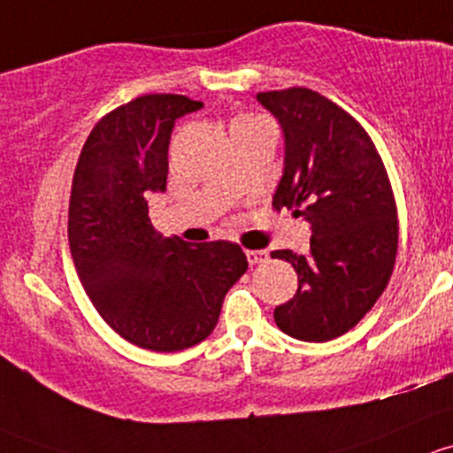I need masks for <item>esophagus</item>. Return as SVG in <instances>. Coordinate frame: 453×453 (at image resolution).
Returning a JSON list of instances; mask_svg holds the SVG:
<instances>
[{
    "label": "esophagus",
    "mask_w": 453,
    "mask_h": 453,
    "mask_svg": "<svg viewBox=\"0 0 453 453\" xmlns=\"http://www.w3.org/2000/svg\"><path fill=\"white\" fill-rule=\"evenodd\" d=\"M246 259H249L250 265L265 264L268 261V253L265 250H246Z\"/></svg>",
    "instance_id": "34e87169"
}]
</instances>
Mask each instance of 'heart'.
<instances>
[{"label":"heart","mask_w":453,"mask_h":453,"mask_svg":"<svg viewBox=\"0 0 453 453\" xmlns=\"http://www.w3.org/2000/svg\"><path fill=\"white\" fill-rule=\"evenodd\" d=\"M250 119H255V118H249V115H242V118H237L235 122H233V124H240V122H250Z\"/></svg>","instance_id":"heart-1"}]
</instances>
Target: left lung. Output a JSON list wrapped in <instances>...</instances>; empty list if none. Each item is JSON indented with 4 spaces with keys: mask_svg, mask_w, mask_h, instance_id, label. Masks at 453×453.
I'll return each mask as SVG.
<instances>
[{
    "mask_svg": "<svg viewBox=\"0 0 453 453\" xmlns=\"http://www.w3.org/2000/svg\"><path fill=\"white\" fill-rule=\"evenodd\" d=\"M286 137L273 207L311 226L310 253L273 250L298 274V290L274 310L281 331L327 342L356 327L386 290L399 244L388 172L360 122L305 87L257 93Z\"/></svg>",
    "mask_w": 453,
    "mask_h": 453,
    "instance_id": "obj_1",
    "label": "left lung"
}]
</instances>
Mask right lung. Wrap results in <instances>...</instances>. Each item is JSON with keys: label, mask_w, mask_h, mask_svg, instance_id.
Listing matches in <instances>:
<instances>
[{"label": "right lung", "mask_w": 453, "mask_h": 453, "mask_svg": "<svg viewBox=\"0 0 453 453\" xmlns=\"http://www.w3.org/2000/svg\"><path fill=\"white\" fill-rule=\"evenodd\" d=\"M200 106L174 93L134 97L93 126L73 172L67 233L82 288L111 329L150 351L203 342L249 268L233 242L185 244L148 216V196L165 192L174 122Z\"/></svg>", "instance_id": "right-lung-1"}]
</instances>
